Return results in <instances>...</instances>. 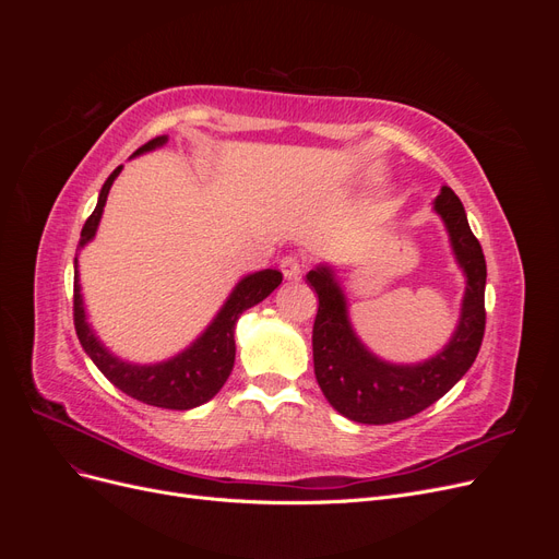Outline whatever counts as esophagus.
I'll use <instances>...</instances> for the list:
<instances>
[{
  "instance_id": "34e87169",
  "label": "esophagus",
  "mask_w": 559,
  "mask_h": 559,
  "mask_svg": "<svg viewBox=\"0 0 559 559\" xmlns=\"http://www.w3.org/2000/svg\"><path fill=\"white\" fill-rule=\"evenodd\" d=\"M280 270L286 280H298L302 275V270H306V263H302L298 257H284L280 261Z\"/></svg>"
}]
</instances>
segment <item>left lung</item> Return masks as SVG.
Instances as JSON below:
<instances>
[{
    "label": "left lung",
    "instance_id": "1",
    "mask_svg": "<svg viewBox=\"0 0 559 559\" xmlns=\"http://www.w3.org/2000/svg\"><path fill=\"white\" fill-rule=\"evenodd\" d=\"M433 212L443 218L454 261L466 277L460 321L448 345L433 357L419 364L380 359L354 331L347 296L333 267L319 263L306 277L319 298L312 326L317 382L337 413L361 425H392L429 408L464 378L478 357L487 280L483 249L471 233L462 200L448 186L436 195Z\"/></svg>",
    "mask_w": 559,
    "mask_h": 559
}]
</instances>
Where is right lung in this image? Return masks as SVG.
Wrapping results in <instances>:
<instances>
[{
  "label": "right lung",
  "instance_id": "obj_1",
  "mask_svg": "<svg viewBox=\"0 0 559 559\" xmlns=\"http://www.w3.org/2000/svg\"><path fill=\"white\" fill-rule=\"evenodd\" d=\"M167 144V138H156L146 142L134 151V156L148 154V151L160 148ZM123 165H118L116 170L107 177L103 191L97 195V205L88 222L83 224L79 251L93 242L99 218H103L107 195L114 179L121 175ZM282 284L280 270H259V273L245 275L238 284L233 286L230 296L214 314V319L207 324L195 341L181 349L175 357L158 361V364H132L126 359H118L111 349L105 347L99 341L93 326L88 324L86 306H83L81 282H79V259H74V326L81 347L86 349L93 364L103 370V376L121 389L123 394L138 399L146 405H156V408L167 411H189L198 408V405L207 403L212 396L218 394V389L228 380L233 364H235V324L245 310L259 306L263 298L273 294Z\"/></svg>",
  "mask_w": 559,
  "mask_h": 559
}]
</instances>
